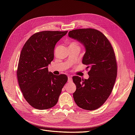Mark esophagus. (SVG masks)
I'll return each instance as SVG.
<instances>
[{
  "label": "esophagus",
  "instance_id": "obj_1",
  "mask_svg": "<svg viewBox=\"0 0 135 135\" xmlns=\"http://www.w3.org/2000/svg\"><path fill=\"white\" fill-rule=\"evenodd\" d=\"M68 81L69 82H72L73 81V79L71 76H68Z\"/></svg>",
  "mask_w": 135,
  "mask_h": 135
}]
</instances>
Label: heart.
Returning <instances> with one entry per match:
<instances>
[{
	"mask_svg": "<svg viewBox=\"0 0 135 135\" xmlns=\"http://www.w3.org/2000/svg\"><path fill=\"white\" fill-rule=\"evenodd\" d=\"M69 47H79V43L75 41H71L69 43Z\"/></svg>",
	"mask_w": 135,
	"mask_h": 135,
	"instance_id": "heart-1",
	"label": "heart"
}]
</instances>
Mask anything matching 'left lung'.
I'll use <instances>...</instances> for the list:
<instances>
[{"label":"left lung","instance_id":"8db88e82","mask_svg":"<svg viewBox=\"0 0 135 135\" xmlns=\"http://www.w3.org/2000/svg\"><path fill=\"white\" fill-rule=\"evenodd\" d=\"M69 37L77 40L85 48L82 62L89 70L88 79L74 76L76 89L73 97L80 108H99L111 94L117 75V63L111 43L102 32L94 28H79L69 32Z\"/></svg>","mask_w":135,"mask_h":135}]
</instances>
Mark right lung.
Returning <instances> with one entry per match:
<instances>
[{"label":"right lung","mask_w":135,"mask_h":135,"mask_svg":"<svg viewBox=\"0 0 135 135\" xmlns=\"http://www.w3.org/2000/svg\"><path fill=\"white\" fill-rule=\"evenodd\" d=\"M68 31H43L31 36L20 56L17 76L20 89L31 107L39 110L54 107L64 85L65 74L55 75L48 65L54 58V48Z\"/></svg>","instance_id":"1"}]
</instances>
